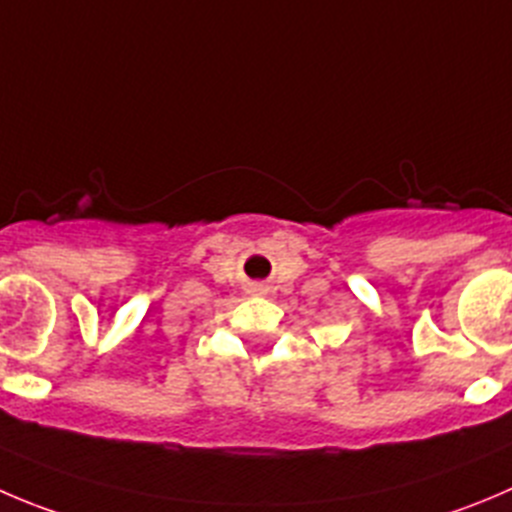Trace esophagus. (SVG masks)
<instances>
[{"mask_svg": "<svg viewBox=\"0 0 512 512\" xmlns=\"http://www.w3.org/2000/svg\"><path fill=\"white\" fill-rule=\"evenodd\" d=\"M248 294H266V286L261 281H251L248 284Z\"/></svg>", "mask_w": 512, "mask_h": 512, "instance_id": "esophagus-1", "label": "esophagus"}]
</instances>
